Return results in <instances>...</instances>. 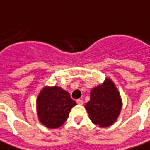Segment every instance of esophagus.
<instances>
[{
    "label": "esophagus",
    "mask_w": 150,
    "mask_h": 150,
    "mask_svg": "<svg viewBox=\"0 0 150 150\" xmlns=\"http://www.w3.org/2000/svg\"><path fill=\"white\" fill-rule=\"evenodd\" d=\"M76 103L78 105H83V101L82 100V99H78V100H76Z\"/></svg>",
    "instance_id": "esophagus-1"
}]
</instances>
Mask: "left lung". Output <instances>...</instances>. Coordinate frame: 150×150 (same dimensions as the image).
Here are the masks:
<instances>
[{
  "label": "left lung",
  "instance_id": "obj_1",
  "mask_svg": "<svg viewBox=\"0 0 150 150\" xmlns=\"http://www.w3.org/2000/svg\"><path fill=\"white\" fill-rule=\"evenodd\" d=\"M119 92L110 79L91 91V98L85 104L92 122L100 127H108L115 123L122 109Z\"/></svg>",
  "mask_w": 150,
  "mask_h": 150
}]
</instances>
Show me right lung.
<instances>
[{
  "mask_svg": "<svg viewBox=\"0 0 150 150\" xmlns=\"http://www.w3.org/2000/svg\"><path fill=\"white\" fill-rule=\"evenodd\" d=\"M76 105L69 93L59 86H44L36 101L38 118L47 128L60 127Z\"/></svg>",
  "mask_w": 150,
  "mask_h": 150,
  "instance_id": "add662e5",
  "label": "right lung"
}]
</instances>
